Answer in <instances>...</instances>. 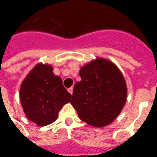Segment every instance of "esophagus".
Returning <instances> with one entry per match:
<instances>
[{"mask_svg":"<svg viewBox=\"0 0 157 157\" xmlns=\"http://www.w3.org/2000/svg\"><path fill=\"white\" fill-rule=\"evenodd\" d=\"M68 92L72 95V93H73V87H70V88H68Z\"/></svg>","mask_w":157,"mask_h":157,"instance_id":"1","label":"esophagus"}]
</instances>
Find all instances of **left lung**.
<instances>
[{
    "mask_svg": "<svg viewBox=\"0 0 157 157\" xmlns=\"http://www.w3.org/2000/svg\"><path fill=\"white\" fill-rule=\"evenodd\" d=\"M82 81L74 86L71 105L86 124L103 127L112 123L126 102L124 78L114 64L98 58L81 68Z\"/></svg>",
    "mask_w": 157,
    "mask_h": 157,
    "instance_id": "1",
    "label": "left lung"
}]
</instances>
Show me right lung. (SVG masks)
Listing matches in <instances>:
<instances>
[{
  "instance_id": "1",
  "label": "right lung",
  "mask_w": 157,
  "mask_h": 157,
  "mask_svg": "<svg viewBox=\"0 0 157 157\" xmlns=\"http://www.w3.org/2000/svg\"><path fill=\"white\" fill-rule=\"evenodd\" d=\"M20 101L27 118L39 126L52 124L71 95L55 75L52 66L38 64L22 82Z\"/></svg>"
}]
</instances>
